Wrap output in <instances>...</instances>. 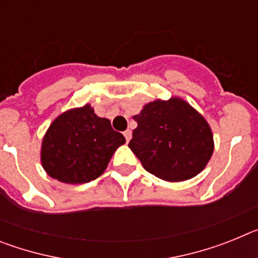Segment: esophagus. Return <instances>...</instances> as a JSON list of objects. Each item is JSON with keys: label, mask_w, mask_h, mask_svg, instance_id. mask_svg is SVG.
<instances>
[{"label": "esophagus", "mask_w": 258, "mask_h": 258, "mask_svg": "<svg viewBox=\"0 0 258 258\" xmlns=\"http://www.w3.org/2000/svg\"><path fill=\"white\" fill-rule=\"evenodd\" d=\"M124 137H125V140H126V142H129L132 138V131L131 129H127V131L124 132Z\"/></svg>", "instance_id": "1"}]
</instances>
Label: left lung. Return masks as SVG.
Returning a JSON list of instances; mask_svg holds the SVG:
<instances>
[{
	"instance_id": "1",
	"label": "left lung",
	"mask_w": 258,
	"mask_h": 258,
	"mask_svg": "<svg viewBox=\"0 0 258 258\" xmlns=\"http://www.w3.org/2000/svg\"><path fill=\"white\" fill-rule=\"evenodd\" d=\"M138 126L129 147L157 178L182 182L199 174L211 160L213 133L204 116L179 97L146 103L133 116Z\"/></svg>"
}]
</instances>
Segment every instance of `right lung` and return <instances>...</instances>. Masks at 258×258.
<instances>
[{
    "label": "right lung",
    "mask_w": 258,
    "mask_h": 258,
    "mask_svg": "<svg viewBox=\"0 0 258 258\" xmlns=\"http://www.w3.org/2000/svg\"><path fill=\"white\" fill-rule=\"evenodd\" d=\"M125 143L108 118L90 104L64 111L54 118L41 143V164L54 179L86 183L103 174L116 150Z\"/></svg>",
    "instance_id": "right-lung-1"
}]
</instances>
